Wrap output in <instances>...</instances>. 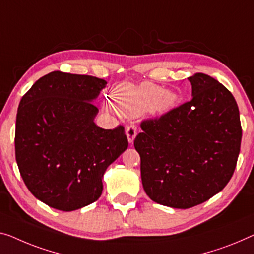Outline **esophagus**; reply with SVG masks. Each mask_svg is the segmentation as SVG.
Listing matches in <instances>:
<instances>
[{
  "mask_svg": "<svg viewBox=\"0 0 254 254\" xmlns=\"http://www.w3.org/2000/svg\"><path fill=\"white\" fill-rule=\"evenodd\" d=\"M126 133H127V137L128 140V143H133V140L135 138V135H137V127L134 126V124H128L126 128Z\"/></svg>",
  "mask_w": 254,
  "mask_h": 254,
  "instance_id": "1",
  "label": "esophagus"
}]
</instances>
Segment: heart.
Masks as SVG:
<instances>
[{
	"mask_svg": "<svg viewBox=\"0 0 254 254\" xmlns=\"http://www.w3.org/2000/svg\"><path fill=\"white\" fill-rule=\"evenodd\" d=\"M113 106L119 114L137 117L146 111L154 115H163L175 107L178 94L165 91L162 86L145 82L139 85L123 83L112 91Z\"/></svg>",
	"mask_w": 254,
	"mask_h": 254,
	"instance_id": "b5f03b06",
	"label": "heart"
}]
</instances>
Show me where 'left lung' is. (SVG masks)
Segmentation results:
<instances>
[{"label": "left lung", "mask_w": 254, "mask_h": 254, "mask_svg": "<svg viewBox=\"0 0 254 254\" xmlns=\"http://www.w3.org/2000/svg\"><path fill=\"white\" fill-rule=\"evenodd\" d=\"M188 79L191 100L142 121L134 139L146 194L173 209L198 205L225 188L242 140L240 111L230 91L203 73Z\"/></svg>", "instance_id": "obj_1"}]
</instances>
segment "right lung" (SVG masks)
Segmentation results:
<instances>
[{"instance_id":"add662e5","label":"right lung","mask_w":254,"mask_h":254,"mask_svg":"<svg viewBox=\"0 0 254 254\" xmlns=\"http://www.w3.org/2000/svg\"><path fill=\"white\" fill-rule=\"evenodd\" d=\"M107 82L52 71L34 83L18 107L16 161L22 180L41 202L74 211L96 202L106 170L128 142L124 127L94 123L92 101Z\"/></svg>"}]
</instances>
